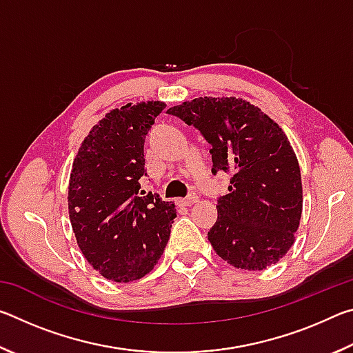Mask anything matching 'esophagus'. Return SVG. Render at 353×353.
I'll use <instances>...</instances> for the list:
<instances>
[{
  "instance_id": "1",
  "label": "esophagus",
  "mask_w": 353,
  "mask_h": 353,
  "mask_svg": "<svg viewBox=\"0 0 353 353\" xmlns=\"http://www.w3.org/2000/svg\"><path fill=\"white\" fill-rule=\"evenodd\" d=\"M196 202H198V194H196V193H190L188 198H185V199L181 201V204L185 205V207H190V205L196 204Z\"/></svg>"
}]
</instances>
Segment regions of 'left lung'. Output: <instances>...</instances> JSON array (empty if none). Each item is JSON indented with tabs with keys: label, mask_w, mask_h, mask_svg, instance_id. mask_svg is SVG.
<instances>
[{
	"label": "left lung",
	"mask_w": 353,
	"mask_h": 353,
	"mask_svg": "<svg viewBox=\"0 0 353 353\" xmlns=\"http://www.w3.org/2000/svg\"><path fill=\"white\" fill-rule=\"evenodd\" d=\"M170 115L201 130L212 145L213 172H232L208 232L221 259L244 271H263L294 244L302 216V179L282 128L241 98H194Z\"/></svg>",
	"instance_id": "left-lung-1"
}]
</instances>
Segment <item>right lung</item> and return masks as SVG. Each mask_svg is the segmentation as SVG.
Returning a JSON list of instances; mask_svg holds the SVG:
<instances>
[{"instance_id":"1","label":"right lung","mask_w":353,"mask_h":353,"mask_svg":"<svg viewBox=\"0 0 353 353\" xmlns=\"http://www.w3.org/2000/svg\"><path fill=\"white\" fill-rule=\"evenodd\" d=\"M166 104H126L94 124L74 157L68 213L77 246L107 280L128 283L154 270L170 240L174 202L145 193V139Z\"/></svg>"}]
</instances>
